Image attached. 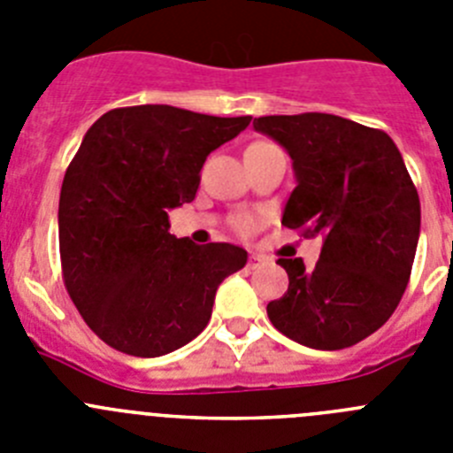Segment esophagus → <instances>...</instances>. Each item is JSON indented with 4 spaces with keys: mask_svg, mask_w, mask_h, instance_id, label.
I'll return each mask as SVG.
<instances>
[{
    "mask_svg": "<svg viewBox=\"0 0 453 453\" xmlns=\"http://www.w3.org/2000/svg\"><path fill=\"white\" fill-rule=\"evenodd\" d=\"M265 261H267V258L263 254H250V261H247V267H250V270H258V267H261Z\"/></svg>",
    "mask_w": 453,
    "mask_h": 453,
    "instance_id": "1",
    "label": "esophagus"
}]
</instances>
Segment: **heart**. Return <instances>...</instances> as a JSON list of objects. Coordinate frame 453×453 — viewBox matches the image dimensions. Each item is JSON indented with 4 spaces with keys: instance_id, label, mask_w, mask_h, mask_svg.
<instances>
[{
    "instance_id": "b5f03b06",
    "label": "heart",
    "mask_w": 453,
    "mask_h": 453,
    "mask_svg": "<svg viewBox=\"0 0 453 453\" xmlns=\"http://www.w3.org/2000/svg\"><path fill=\"white\" fill-rule=\"evenodd\" d=\"M256 145H258V142H256ZM258 224H261V218H258V215L242 213V215H238V218H235L234 226H235V231H238V234L251 235L256 229H258Z\"/></svg>"
}]
</instances>
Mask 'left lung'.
<instances>
[{
    "instance_id": "obj_1",
    "label": "left lung",
    "mask_w": 453,
    "mask_h": 453,
    "mask_svg": "<svg viewBox=\"0 0 453 453\" xmlns=\"http://www.w3.org/2000/svg\"><path fill=\"white\" fill-rule=\"evenodd\" d=\"M254 129L295 167L281 224L324 238L313 270L279 258L290 283L267 318L311 349L356 345L395 313L413 270L419 197L402 154L386 131L329 113L265 115Z\"/></svg>"
}]
</instances>
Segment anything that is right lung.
Returning a JSON list of instances; mask_svg holds the SVG:
<instances>
[{
  "label": "right lung",
  "instance_id": "obj_1",
  "mask_svg": "<svg viewBox=\"0 0 453 453\" xmlns=\"http://www.w3.org/2000/svg\"><path fill=\"white\" fill-rule=\"evenodd\" d=\"M250 122L145 104L108 111L83 135L63 179L58 247L70 299L108 347L154 358L206 329L247 251L174 238L167 211L195 199L206 156Z\"/></svg>",
  "mask_w": 453,
  "mask_h": 453
}]
</instances>
